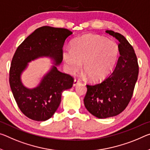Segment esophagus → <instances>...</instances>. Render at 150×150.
<instances>
[{
	"label": "esophagus",
	"mask_w": 150,
	"mask_h": 150,
	"mask_svg": "<svg viewBox=\"0 0 150 150\" xmlns=\"http://www.w3.org/2000/svg\"><path fill=\"white\" fill-rule=\"evenodd\" d=\"M80 82H81L80 80H79V79H75L74 81H73V85L75 87V86H76V85H77L80 83Z\"/></svg>",
	"instance_id": "34e87169"
}]
</instances>
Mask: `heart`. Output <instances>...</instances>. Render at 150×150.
Segmentation results:
<instances>
[{"instance_id":"1","label":"heart","mask_w":150,"mask_h":150,"mask_svg":"<svg viewBox=\"0 0 150 150\" xmlns=\"http://www.w3.org/2000/svg\"><path fill=\"white\" fill-rule=\"evenodd\" d=\"M120 47L105 37L86 35L71 42V48L64 47L62 57L66 70L77 73L83 63V69L89 79L97 82L105 79L117 63Z\"/></svg>"}]
</instances>
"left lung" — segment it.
I'll use <instances>...</instances> for the list:
<instances>
[{"label":"left lung","mask_w":150,"mask_h":150,"mask_svg":"<svg viewBox=\"0 0 150 150\" xmlns=\"http://www.w3.org/2000/svg\"><path fill=\"white\" fill-rule=\"evenodd\" d=\"M105 33L119 41L120 56L108 79L99 84L87 85L83 100L87 111L99 119L113 117L124 110L132 97L139 73L136 54L127 40L113 30Z\"/></svg>","instance_id":"8db88e82"}]
</instances>
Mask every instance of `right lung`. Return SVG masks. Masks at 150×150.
<instances>
[{"mask_svg": "<svg viewBox=\"0 0 150 150\" xmlns=\"http://www.w3.org/2000/svg\"><path fill=\"white\" fill-rule=\"evenodd\" d=\"M72 34L67 28L44 26L26 38L16 50L11 61L9 83L18 108L33 120L42 122L51 118L60 105L63 91L73 86V77L57 69L63 60L64 42ZM42 57L50 58L54 65L37 87H25L21 80L22 73L28 62Z\"/></svg>", "mask_w": 150, "mask_h": 150, "instance_id": "right-lung-1", "label": "right lung"}]
</instances>
